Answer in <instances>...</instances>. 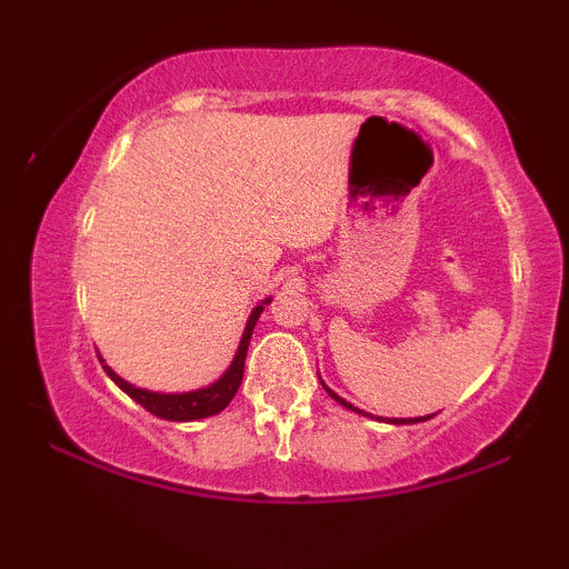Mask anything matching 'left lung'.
<instances>
[{"label":"left lung","mask_w":569,"mask_h":569,"mask_svg":"<svg viewBox=\"0 0 569 569\" xmlns=\"http://www.w3.org/2000/svg\"><path fill=\"white\" fill-rule=\"evenodd\" d=\"M323 388H326V385H323ZM326 393H329L331 398H335V401L342 403V407H348V409H352V411H361V409H356V407H352V403L345 401V398H339V396L335 393V390H329V388H326ZM430 417H433V415H430ZM422 420H428V417H415V420H390V422H396V426H409V422H422Z\"/></svg>","instance_id":"1"}]
</instances>
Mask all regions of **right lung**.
Segmentation results:
<instances>
[{"instance_id": "add662e5", "label": "right lung", "mask_w": 569, "mask_h": 569, "mask_svg": "<svg viewBox=\"0 0 569 569\" xmlns=\"http://www.w3.org/2000/svg\"><path fill=\"white\" fill-rule=\"evenodd\" d=\"M267 302H270V299H264V305ZM262 310H264L262 305L253 307V312H251V318H248L243 339H240V348H238V352H234V361L230 363V369L221 375V380L208 385V388H202V390H192V393H149V390L136 388V385H130L122 380V377H117L109 367H103V369H107V375L112 377L114 385H120V388L126 390V393L133 398L136 403H141L143 409L152 411L154 417H162V420L189 422V420H200V417L219 415V411L232 401L234 393H238L240 382H243L248 342H251L253 326H257Z\"/></svg>"}]
</instances>
